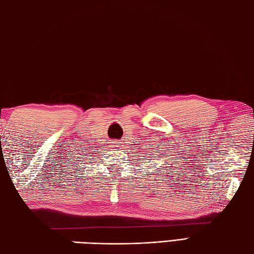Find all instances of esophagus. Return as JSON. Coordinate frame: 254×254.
<instances>
[{"mask_svg": "<svg viewBox=\"0 0 254 254\" xmlns=\"http://www.w3.org/2000/svg\"><path fill=\"white\" fill-rule=\"evenodd\" d=\"M121 146H122V145H121L120 143H118V142H113V143H112V147H115V148H117V149L121 148Z\"/></svg>", "mask_w": 254, "mask_h": 254, "instance_id": "obj_1", "label": "esophagus"}]
</instances>
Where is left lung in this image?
<instances>
[{"mask_svg": "<svg viewBox=\"0 0 254 254\" xmlns=\"http://www.w3.org/2000/svg\"><path fill=\"white\" fill-rule=\"evenodd\" d=\"M157 174H158V172H157Z\"/></svg>", "mask_w": 254, "mask_h": 254, "instance_id": "8db88e82", "label": "left lung"}]
</instances>
